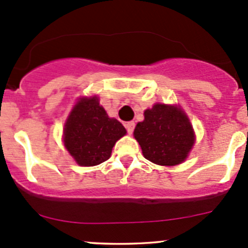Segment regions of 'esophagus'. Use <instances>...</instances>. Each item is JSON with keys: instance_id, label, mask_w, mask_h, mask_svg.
Here are the masks:
<instances>
[{"instance_id": "esophagus-1", "label": "esophagus", "mask_w": 248, "mask_h": 248, "mask_svg": "<svg viewBox=\"0 0 248 248\" xmlns=\"http://www.w3.org/2000/svg\"><path fill=\"white\" fill-rule=\"evenodd\" d=\"M134 126H136V124H134L133 121L127 122V124H126V129H127V132H128V134H132V133H133V131H134Z\"/></svg>"}]
</instances>
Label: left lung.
Here are the masks:
<instances>
[{
	"label": "left lung",
	"instance_id": "1",
	"mask_svg": "<svg viewBox=\"0 0 248 248\" xmlns=\"http://www.w3.org/2000/svg\"><path fill=\"white\" fill-rule=\"evenodd\" d=\"M144 121L134 129L142 155L159 166H176L186 159L194 144L191 122L181 109L155 104L145 110Z\"/></svg>",
	"mask_w": 248,
	"mask_h": 248
}]
</instances>
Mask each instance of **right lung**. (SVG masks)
<instances>
[{"label":"right lung","instance_id":"add662e5","mask_svg":"<svg viewBox=\"0 0 248 248\" xmlns=\"http://www.w3.org/2000/svg\"><path fill=\"white\" fill-rule=\"evenodd\" d=\"M124 134V127L108 116L94 96L74 106L64 124L63 141L78 164L92 167L109 159L115 142Z\"/></svg>","mask_w":248,"mask_h":248}]
</instances>
